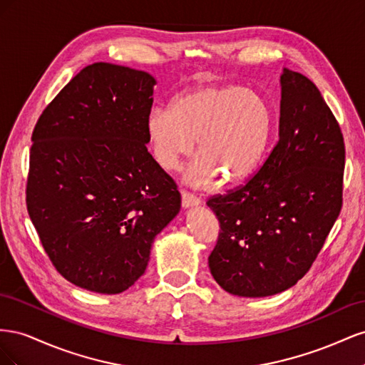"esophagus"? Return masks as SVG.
Returning a JSON list of instances; mask_svg holds the SVG:
<instances>
[{
	"label": "esophagus",
	"instance_id": "1",
	"mask_svg": "<svg viewBox=\"0 0 365 365\" xmlns=\"http://www.w3.org/2000/svg\"><path fill=\"white\" fill-rule=\"evenodd\" d=\"M181 200H182V205L184 207H192V205H197L201 204V200L197 197L196 195L187 192V190H182L181 192Z\"/></svg>",
	"mask_w": 365,
	"mask_h": 365
}]
</instances>
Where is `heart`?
Wrapping results in <instances>:
<instances>
[{
  "instance_id": "obj_1",
  "label": "heart",
  "mask_w": 365,
  "mask_h": 365,
  "mask_svg": "<svg viewBox=\"0 0 365 365\" xmlns=\"http://www.w3.org/2000/svg\"><path fill=\"white\" fill-rule=\"evenodd\" d=\"M274 114L267 97L239 85L204 86L180 96L169 108H153L145 130L152 155L164 170H176L192 155L193 182L224 175L237 182L256 168L267 149Z\"/></svg>"
}]
</instances>
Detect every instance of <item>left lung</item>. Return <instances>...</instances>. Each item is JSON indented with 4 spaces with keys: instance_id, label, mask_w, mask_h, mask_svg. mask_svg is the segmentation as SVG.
Listing matches in <instances>:
<instances>
[{
    "instance_id": "1",
    "label": "left lung",
    "mask_w": 365,
    "mask_h": 365,
    "mask_svg": "<svg viewBox=\"0 0 365 365\" xmlns=\"http://www.w3.org/2000/svg\"><path fill=\"white\" fill-rule=\"evenodd\" d=\"M280 82L277 145L245 184L207 201L220 227L210 271L239 297L279 294L304 277L342 208L338 121L306 76L284 68Z\"/></svg>"
}]
</instances>
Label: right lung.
Here are the masks:
<instances>
[{
	"mask_svg": "<svg viewBox=\"0 0 365 365\" xmlns=\"http://www.w3.org/2000/svg\"><path fill=\"white\" fill-rule=\"evenodd\" d=\"M155 83L146 71L91 63L33 129L27 212L53 267L82 289L130 288L180 212L178 185L146 148Z\"/></svg>",
	"mask_w": 365,
	"mask_h": 365,
	"instance_id": "obj_1",
	"label": "right lung"
}]
</instances>
